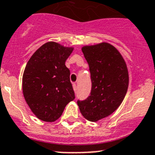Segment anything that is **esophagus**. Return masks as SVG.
Listing matches in <instances>:
<instances>
[{
    "label": "esophagus",
    "instance_id": "34e87169",
    "mask_svg": "<svg viewBox=\"0 0 155 155\" xmlns=\"http://www.w3.org/2000/svg\"><path fill=\"white\" fill-rule=\"evenodd\" d=\"M73 89L75 92L77 91V89H78V87H77V85L75 84H73Z\"/></svg>",
    "mask_w": 155,
    "mask_h": 155
}]
</instances>
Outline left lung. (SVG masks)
Listing matches in <instances>:
<instances>
[{
	"mask_svg": "<svg viewBox=\"0 0 155 155\" xmlns=\"http://www.w3.org/2000/svg\"><path fill=\"white\" fill-rule=\"evenodd\" d=\"M81 50L89 65L91 91L87 99L78 101V105L84 118L95 122L120 105L128 87V71L123 57L110 44L84 46Z\"/></svg>",
	"mask_w": 155,
	"mask_h": 155,
	"instance_id": "1",
	"label": "left lung"
}]
</instances>
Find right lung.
I'll use <instances>...</instances> for the list:
<instances>
[{
	"label": "right lung",
	"instance_id": "1",
	"mask_svg": "<svg viewBox=\"0 0 155 155\" xmlns=\"http://www.w3.org/2000/svg\"><path fill=\"white\" fill-rule=\"evenodd\" d=\"M73 50L48 42L37 50L25 67L22 78L24 97L40 120L55 121L74 99L70 71L65 66Z\"/></svg>",
	"mask_w": 155,
	"mask_h": 155
}]
</instances>
